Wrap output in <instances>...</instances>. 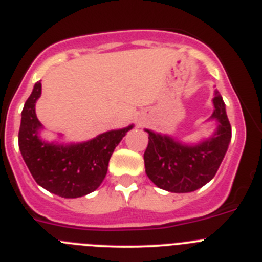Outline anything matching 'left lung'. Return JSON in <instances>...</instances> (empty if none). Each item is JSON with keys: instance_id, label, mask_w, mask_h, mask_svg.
<instances>
[{"instance_id": "1", "label": "left lung", "mask_w": 262, "mask_h": 262, "mask_svg": "<svg viewBox=\"0 0 262 262\" xmlns=\"http://www.w3.org/2000/svg\"><path fill=\"white\" fill-rule=\"evenodd\" d=\"M213 136L194 145L183 143L167 134L148 133L145 159L146 175L158 188L172 193H188L204 187L215 176L231 141V125L222 96L215 90Z\"/></svg>"}]
</instances>
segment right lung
<instances>
[{"label": "right lung", "instance_id": "1", "mask_svg": "<svg viewBox=\"0 0 262 262\" xmlns=\"http://www.w3.org/2000/svg\"><path fill=\"white\" fill-rule=\"evenodd\" d=\"M40 95L41 83L36 82L23 107L18 134L20 154L32 178L40 187L63 199H77L94 192L107 175L115 147L133 124L99 134L86 142H47L40 138L43 125L35 112Z\"/></svg>", "mask_w": 262, "mask_h": 262}]
</instances>
